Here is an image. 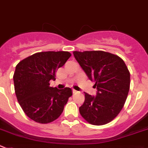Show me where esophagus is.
<instances>
[{
	"mask_svg": "<svg viewBox=\"0 0 148 148\" xmlns=\"http://www.w3.org/2000/svg\"><path fill=\"white\" fill-rule=\"evenodd\" d=\"M77 92H78V91H77V90H76L73 89V93H77Z\"/></svg>",
	"mask_w": 148,
	"mask_h": 148,
	"instance_id": "obj_1",
	"label": "esophagus"
}]
</instances>
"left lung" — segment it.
Instances as JSON below:
<instances>
[{
  "label": "left lung",
  "instance_id": "8db88e82",
  "mask_svg": "<svg viewBox=\"0 0 148 148\" xmlns=\"http://www.w3.org/2000/svg\"><path fill=\"white\" fill-rule=\"evenodd\" d=\"M74 58L97 88L96 96L85 93L79 113L89 123L111 122L123 109L130 88V72L118 55L103 51L73 52Z\"/></svg>",
  "mask_w": 148,
  "mask_h": 148
}]
</instances>
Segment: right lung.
Listing matches in <instances>:
<instances>
[{
	"instance_id": "obj_1",
	"label": "right lung",
	"mask_w": 148,
	"mask_h": 148,
	"mask_svg": "<svg viewBox=\"0 0 148 148\" xmlns=\"http://www.w3.org/2000/svg\"><path fill=\"white\" fill-rule=\"evenodd\" d=\"M71 55L65 51L37 52L16 65L13 77L16 99L26 115L35 122L55 121L72 96L70 88L59 90L49 86L55 72Z\"/></svg>"
}]
</instances>
